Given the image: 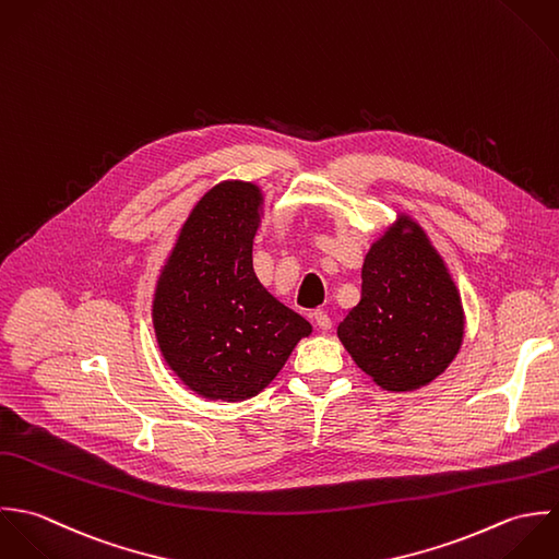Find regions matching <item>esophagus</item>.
<instances>
[{"label": "esophagus", "instance_id": "1", "mask_svg": "<svg viewBox=\"0 0 559 559\" xmlns=\"http://www.w3.org/2000/svg\"><path fill=\"white\" fill-rule=\"evenodd\" d=\"M313 320L320 326V331H331V326H333V320H331V316L326 311H316Z\"/></svg>", "mask_w": 559, "mask_h": 559}]
</instances>
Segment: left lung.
<instances>
[{
  "instance_id": "1",
  "label": "left lung",
  "mask_w": 559,
  "mask_h": 559,
  "mask_svg": "<svg viewBox=\"0 0 559 559\" xmlns=\"http://www.w3.org/2000/svg\"><path fill=\"white\" fill-rule=\"evenodd\" d=\"M360 278V302L336 329L356 365L386 391L441 376L462 345L464 313L421 226L400 218L367 252Z\"/></svg>"
}]
</instances>
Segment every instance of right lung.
<instances>
[{
    "instance_id": "1",
    "label": "right lung",
    "mask_w": 559,
    "mask_h": 559,
    "mask_svg": "<svg viewBox=\"0 0 559 559\" xmlns=\"http://www.w3.org/2000/svg\"><path fill=\"white\" fill-rule=\"evenodd\" d=\"M261 192L226 181L183 224L157 281L153 324L173 371L199 395L237 402L263 391L311 324L252 270Z\"/></svg>"
}]
</instances>
